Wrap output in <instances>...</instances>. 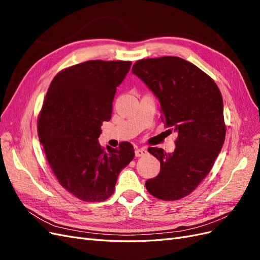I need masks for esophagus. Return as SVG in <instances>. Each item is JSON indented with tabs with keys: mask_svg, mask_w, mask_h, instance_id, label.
<instances>
[{
	"mask_svg": "<svg viewBox=\"0 0 260 260\" xmlns=\"http://www.w3.org/2000/svg\"><path fill=\"white\" fill-rule=\"evenodd\" d=\"M147 155V151L145 148H137L136 149V156L137 157H143Z\"/></svg>",
	"mask_w": 260,
	"mask_h": 260,
	"instance_id": "34e87169",
	"label": "esophagus"
}]
</instances>
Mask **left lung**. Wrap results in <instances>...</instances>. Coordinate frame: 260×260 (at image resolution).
<instances>
[{
	"mask_svg": "<svg viewBox=\"0 0 260 260\" xmlns=\"http://www.w3.org/2000/svg\"><path fill=\"white\" fill-rule=\"evenodd\" d=\"M132 73L158 99L161 121L170 133L178 135L174 153L147 148L159 160L160 171L145 186L159 200H180L205 179L222 148L225 124L221 93L208 75L176 56L138 60Z\"/></svg>",
	"mask_w": 260,
	"mask_h": 260,
	"instance_id": "obj_1",
	"label": "left lung"
}]
</instances>
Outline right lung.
<instances>
[{"instance_id": "add662e5", "label": "right lung", "mask_w": 260, "mask_h": 260, "mask_svg": "<svg viewBox=\"0 0 260 260\" xmlns=\"http://www.w3.org/2000/svg\"><path fill=\"white\" fill-rule=\"evenodd\" d=\"M131 61L88 60L54 77L38 118L39 140L59 184L84 202L111 198L119 172L135 157L129 142L102 147L117 86Z\"/></svg>"}]
</instances>
